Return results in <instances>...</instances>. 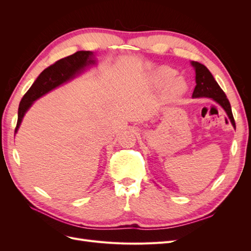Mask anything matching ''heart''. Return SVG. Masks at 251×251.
<instances>
[{"instance_id": "1", "label": "heart", "mask_w": 251, "mask_h": 251, "mask_svg": "<svg viewBox=\"0 0 251 251\" xmlns=\"http://www.w3.org/2000/svg\"><path fill=\"white\" fill-rule=\"evenodd\" d=\"M175 74H176V71L172 69V68L162 66V67H159L158 69H156L153 72L151 78L154 85L158 87L164 86L166 82H169L172 79V80H170L171 81L169 83V90L175 95H180L185 91L186 83H185V80L180 76L172 78Z\"/></svg>"}]
</instances>
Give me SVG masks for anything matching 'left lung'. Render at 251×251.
<instances>
[{
	"mask_svg": "<svg viewBox=\"0 0 251 251\" xmlns=\"http://www.w3.org/2000/svg\"><path fill=\"white\" fill-rule=\"evenodd\" d=\"M191 65L194 67L196 72V87L193 92V98H211L212 100H215L218 104L221 105L223 110L226 112L227 116L230 119L232 126L235 127L229 100H227L224 91L220 88L210 71L204 65L198 62H194V60L191 62Z\"/></svg>",
	"mask_w": 251,
	"mask_h": 251,
	"instance_id": "left-lung-1",
	"label": "left lung"
}]
</instances>
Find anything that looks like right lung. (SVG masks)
Wrapping results in <instances>:
<instances>
[{"label":"right lung","mask_w":251,"mask_h":251,"mask_svg":"<svg viewBox=\"0 0 251 251\" xmlns=\"http://www.w3.org/2000/svg\"><path fill=\"white\" fill-rule=\"evenodd\" d=\"M95 64L96 58L92 51H77L74 54L59 59L46 68L22 98L19 105L16 133L19 130L26 112L36 100L53 89L62 86L63 83L73 79L76 75L85 71L86 68L94 66Z\"/></svg>","instance_id":"obj_1"}]
</instances>
